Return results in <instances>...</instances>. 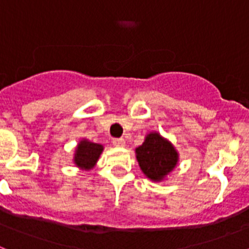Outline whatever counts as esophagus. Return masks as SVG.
<instances>
[{
    "label": "esophagus",
    "mask_w": 249,
    "mask_h": 249,
    "mask_svg": "<svg viewBox=\"0 0 249 249\" xmlns=\"http://www.w3.org/2000/svg\"><path fill=\"white\" fill-rule=\"evenodd\" d=\"M112 142H113V146H116V147H124V146H126V141L123 140V138H114Z\"/></svg>",
    "instance_id": "esophagus-1"
}]
</instances>
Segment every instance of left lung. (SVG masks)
Instances as JSON below:
<instances>
[{
  "label": "left lung",
  "mask_w": 249,
  "mask_h": 249,
  "mask_svg": "<svg viewBox=\"0 0 249 249\" xmlns=\"http://www.w3.org/2000/svg\"><path fill=\"white\" fill-rule=\"evenodd\" d=\"M136 158L147 178L160 182L177 166L178 152L158 132H149L143 143L136 148Z\"/></svg>",
  "instance_id": "1"
}]
</instances>
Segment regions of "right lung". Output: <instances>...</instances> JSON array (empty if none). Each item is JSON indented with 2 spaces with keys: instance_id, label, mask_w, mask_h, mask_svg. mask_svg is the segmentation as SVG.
<instances>
[{
  "instance_id": "obj_1",
  "label": "right lung",
  "mask_w": 249,
  "mask_h": 249,
  "mask_svg": "<svg viewBox=\"0 0 249 249\" xmlns=\"http://www.w3.org/2000/svg\"><path fill=\"white\" fill-rule=\"evenodd\" d=\"M102 152V144L94 143V142H91V141L83 138L82 141H80V143L77 144L76 151H74V164L78 168L89 171V169H92L96 166Z\"/></svg>"
}]
</instances>
